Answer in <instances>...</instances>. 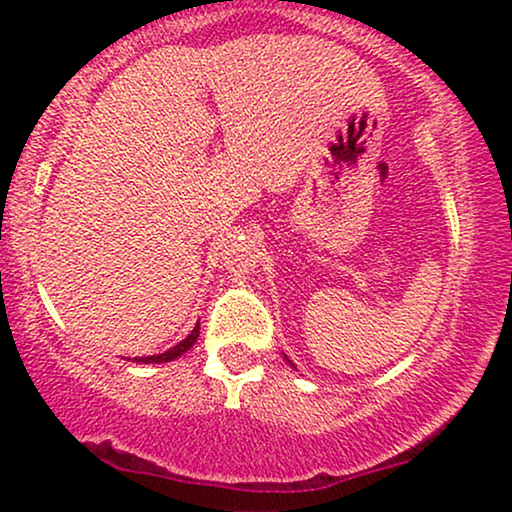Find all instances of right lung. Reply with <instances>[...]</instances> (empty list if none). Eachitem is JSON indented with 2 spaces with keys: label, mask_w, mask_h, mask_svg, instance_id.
Masks as SVG:
<instances>
[{
  "label": "right lung",
  "mask_w": 512,
  "mask_h": 512,
  "mask_svg": "<svg viewBox=\"0 0 512 512\" xmlns=\"http://www.w3.org/2000/svg\"><path fill=\"white\" fill-rule=\"evenodd\" d=\"M200 335V321L195 324V328L191 333H188V338H184L179 342V345H174L172 349H167L165 354H156V356H135L137 363H167V361H174L177 356H181L184 352H188L195 345V340H198Z\"/></svg>",
  "instance_id": "obj_1"
}]
</instances>
